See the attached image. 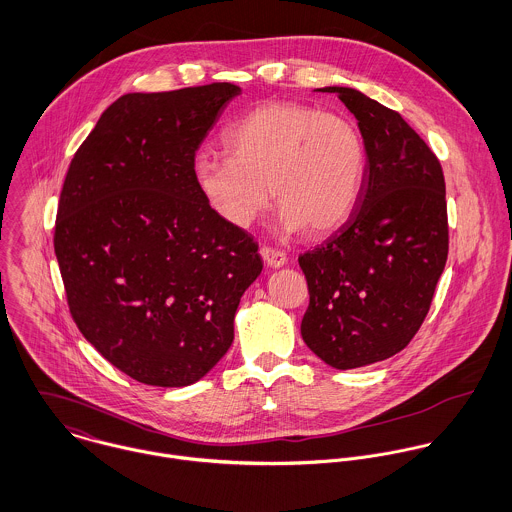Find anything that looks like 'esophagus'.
Instances as JSON below:
<instances>
[{"mask_svg": "<svg viewBox=\"0 0 512 512\" xmlns=\"http://www.w3.org/2000/svg\"><path fill=\"white\" fill-rule=\"evenodd\" d=\"M261 257L263 261L269 265V267H283L287 263V255L275 247H269V245H263L261 247Z\"/></svg>", "mask_w": 512, "mask_h": 512, "instance_id": "obj_1", "label": "esophagus"}]
</instances>
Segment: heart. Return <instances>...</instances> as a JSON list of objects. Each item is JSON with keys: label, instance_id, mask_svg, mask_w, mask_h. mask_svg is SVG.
<instances>
[{"label": "heart", "instance_id": "obj_1", "mask_svg": "<svg viewBox=\"0 0 512 512\" xmlns=\"http://www.w3.org/2000/svg\"><path fill=\"white\" fill-rule=\"evenodd\" d=\"M229 154L202 150L192 178L209 209L245 229L271 204L285 231L322 235L354 209L366 154L358 128L344 116L307 104L255 106L223 136Z\"/></svg>", "mask_w": 512, "mask_h": 512}]
</instances>
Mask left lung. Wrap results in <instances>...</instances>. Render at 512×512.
I'll use <instances>...</instances> for the list:
<instances>
[{
  "mask_svg": "<svg viewBox=\"0 0 512 512\" xmlns=\"http://www.w3.org/2000/svg\"><path fill=\"white\" fill-rule=\"evenodd\" d=\"M320 91L356 116L368 160L346 223L299 257L310 295L301 334L350 370L404 350L429 312L449 253L445 178L400 112L354 89Z\"/></svg>",
  "mask_w": 512,
  "mask_h": 512,
  "instance_id": "obj_1",
  "label": "left lung"
}]
</instances>
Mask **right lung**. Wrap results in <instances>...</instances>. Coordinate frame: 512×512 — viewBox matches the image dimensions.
I'll list each match as a JSON object with an SVG mask.
<instances>
[{
	"label": "right lung",
	"mask_w": 512,
	"mask_h": 512,
	"mask_svg": "<svg viewBox=\"0 0 512 512\" xmlns=\"http://www.w3.org/2000/svg\"><path fill=\"white\" fill-rule=\"evenodd\" d=\"M239 91L211 83L120 97L61 190L53 245L71 316L112 366L148 386L204 378L263 269L257 241L221 221L192 178L196 150Z\"/></svg>",
	"instance_id": "add662e5"
}]
</instances>
